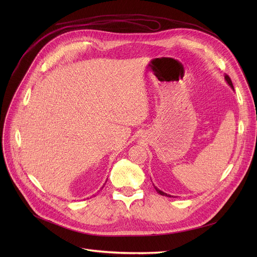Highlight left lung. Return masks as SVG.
Masks as SVG:
<instances>
[{
	"label": "left lung",
	"mask_w": 257,
	"mask_h": 257,
	"mask_svg": "<svg viewBox=\"0 0 257 257\" xmlns=\"http://www.w3.org/2000/svg\"><path fill=\"white\" fill-rule=\"evenodd\" d=\"M225 80H226V82L228 83V85L230 86L233 90H234V87H233V84H232V82H231V79L229 78V76L228 75H225ZM153 186H154V188L156 190V192L159 194V195H161V196H166V197H170V198H174V196H171V195H169V194H167V193H165V192H163V191H160L159 188H157L154 184H153Z\"/></svg>",
	"instance_id": "8db88e82"
}]
</instances>
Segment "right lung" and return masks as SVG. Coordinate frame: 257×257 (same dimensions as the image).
I'll return each instance as SVG.
<instances>
[{"mask_svg":"<svg viewBox=\"0 0 257 257\" xmlns=\"http://www.w3.org/2000/svg\"><path fill=\"white\" fill-rule=\"evenodd\" d=\"M103 186H104V185H103ZM103 186H102V188H103Z\"/></svg>","mask_w":257,"mask_h":257,"instance_id":"obj_1","label":"right lung"}]
</instances>
